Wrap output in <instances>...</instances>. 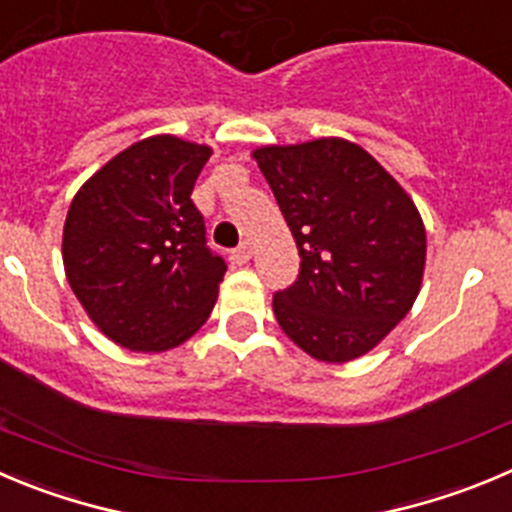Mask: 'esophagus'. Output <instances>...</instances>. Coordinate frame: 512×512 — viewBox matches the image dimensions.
I'll return each mask as SVG.
<instances>
[{
    "label": "esophagus",
    "instance_id": "obj_1",
    "mask_svg": "<svg viewBox=\"0 0 512 512\" xmlns=\"http://www.w3.org/2000/svg\"><path fill=\"white\" fill-rule=\"evenodd\" d=\"M250 257H252V242H242L240 247H237V250H232V262L234 265H247V262H250Z\"/></svg>",
    "mask_w": 512,
    "mask_h": 512
}]
</instances>
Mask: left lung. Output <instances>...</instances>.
<instances>
[{
	"label": "left lung",
	"mask_w": 512,
	"mask_h": 512,
	"mask_svg": "<svg viewBox=\"0 0 512 512\" xmlns=\"http://www.w3.org/2000/svg\"><path fill=\"white\" fill-rule=\"evenodd\" d=\"M300 252L272 295L285 336L315 361L379 346L422 290L427 232L412 197L358 143L326 136L252 151Z\"/></svg>",
	"instance_id": "obj_1"
}]
</instances>
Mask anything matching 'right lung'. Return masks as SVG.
Returning a JSON list of instances; mask_svg holds the SVG:
<instances>
[{"instance_id": "1", "label": "right lung", "mask_w": 512, "mask_h": 512, "mask_svg": "<svg viewBox=\"0 0 512 512\" xmlns=\"http://www.w3.org/2000/svg\"><path fill=\"white\" fill-rule=\"evenodd\" d=\"M207 143L148 136L100 166L73 197L62 227L65 278L105 338L138 353L189 341L224 280L204 217L191 202Z\"/></svg>"}]
</instances>
